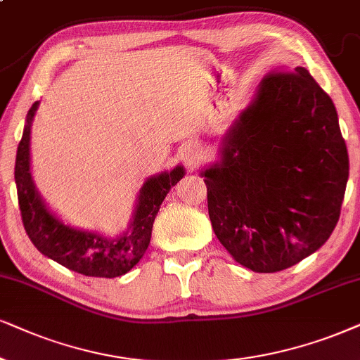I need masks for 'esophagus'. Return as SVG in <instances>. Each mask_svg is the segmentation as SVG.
<instances>
[{"mask_svg": "<svg viewBox=\"0 0 360 360\" xmlns=\"http://www.w3.org/2000/svg\"><path fill=\"white\" fill-rule=\"evenodd\" d=\"M189 162H191V161H189Z\"/></svg>", "mask_w": 360, "mask_h": 360, "instance_id": "obj_1", "label": "esophagus"}]
</instances>
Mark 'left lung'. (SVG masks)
I'll use <instances>...</instances> for the list:
<instances>
[{"instance_id": "8db88e82", "label": "left lung", "mask_w": 360, "mask_h": 360, "mask_svg": "<svg viewBox=\"0 0 360 360\" xmlns=\"http://www.w3.org/2000/svg\"><path fill=\"white\" fill-rule=\"evenodd\" d=\"M206 177L221 244L254 272H277L316 252L338 224L347 146L329 94L304 68L267 72Z\"/></svg>"}]
</instances>
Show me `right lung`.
<instances>
[{
  "label": "right lung",
  "mask_w": 360,
  "mask_h": 360,
  "mask_svg": "<svg viewBox=\"0 0 360 360\" xmlns=\"http://www.w3.org/2000/svg\"><path fill=\"white\" fill-rule=\"evenodd\" d=\"M36 109L38 101L31 106L26 116V126L18 146L15 165L18 204L26 234L41 254L79 274L93 277L126 274L146 252L151 240L154 217L169 189L184 176V169L177 166L171 172H162L146 181L141 189L133 224L122 238L109 240L98 234L72 229L48 211L31 181L30 127Z\"/></svg>",
  "instance_id": "add662e5"
}]
</instances>
